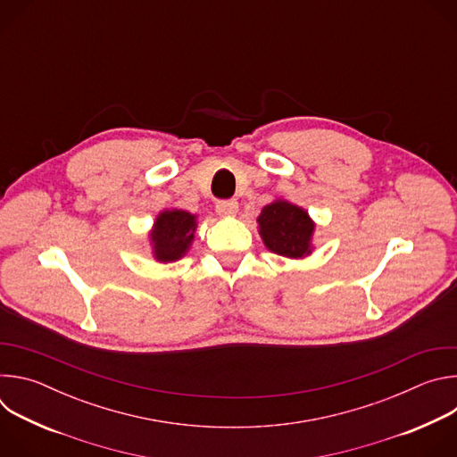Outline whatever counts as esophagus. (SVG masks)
<instances>
[{"label":"esophagus","mask_w":457,"mask_h":457,"mask_svg":"<svg viewBox=\"0 0 457 457\" xmlns=\"http://www.w3.org/2000/svg\"><path fill=\"white\" fill-rule=\"evenodd\" d=\"M217 213L220 217H235L238 213V203L235 199H229V201H219L217 203Z\"/></svg>","instance_id":"1"}]
</instances>
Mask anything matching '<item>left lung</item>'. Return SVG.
I'll return each instance as SVG.
<instances>
[{
    "label": "left lung",
    "instance_id": "8db88e82",
    "mask_svg": "<svg viewBox=\"0 0 457 457\" xmlns=\"http://www.w3.org/2000/svg\"><path fill=\"white\" fill-rule=\"evenodd\" d=\"M258 233L264 245L280 256L302 260L314 251V220L298 204L287 199H275L256 217Z\"/></svg>",
    "mask_w": 457,
    "mask_h": 457
}]
</instances>
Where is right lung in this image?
Segmentation results:
<instances>
[{"label":"right lung","instance_id":"right-lung-1","mask_svg":"<svg viewBox=\"0 0 457 457\" xmlns=\"http://www.w3.org/2000/svg\"><path fill=\"white\" fill-rule=\"evenodd\" d=\"M197 226L199 217L186 210L166 208L159 212L152 229L148 231L154 260L161 264H168L186 256L195 240Z\"/></svg>","mask_w":457,"mask_h":457}]
</instances>
